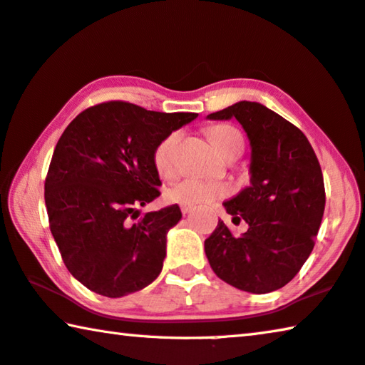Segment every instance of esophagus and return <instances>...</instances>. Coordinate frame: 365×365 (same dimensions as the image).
<instances>
[{
    "label": "esophagus",
    "instance_id": "34e87169",
    "mask_svg": "<svg viewBox=\"0 0 365 365\" xmlns=\"http://www.w3.org/2000/svg\"><path fill=\"white\" fill-rule=\"evenodd\" d=\"M181 212H182V215H187V213L192 212V207H190V205H181Z\"/></svg>",
    "mask_w": 365,
    "mask_h": 365
}]
</instances>
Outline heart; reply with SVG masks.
<instances>
[{
	"instance_id": "1",
	"label": "heart",
	"mask_w": 365,
	"mask_h": 365,
	"mask_svg": "<svg viewBox=\"0 0 365 365\" xmlns=\"http://www.w3.org/2000/svg\"><path fill=\"white\" fill-rule=\"evenodd\" d=\"M208 135L213 142V145L218 148L223 155L235 150L236 147H242V135L236 128L230 124H218L208 129ZM181 140V133L173 130L166 134L153 148L152 160L153 166L161 178H170L175 173V157L178 143ZM231 192L230 186L222 181H208V179L187 178L175 184L166 197L171 202H178L182 205H205L210 202L222 199Z\"/></svg>"
}]
</instances>
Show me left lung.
<instances>
[{
	"instance_id": "1",
	"label": "left lung",
	"mask_w": 365,
	"mask_h": 365,
	"mask_svg": "<svg viewBox=\"0 0 365 365\" xmlns=\"http://www.w3.org/2000/svg\"><path fill=\"white\" fill-rule=\"evenodd\" d=\"M207 118L237 119L250 142V186L223 202L249 230L235 236L218 222L205 239L207 259L217 277L237 289L277 291L309 259L324 217L317 155L301 129L257 101H237Z\"/></svg>"
}]
</instances>
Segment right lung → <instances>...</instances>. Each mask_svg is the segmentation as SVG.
Instances as JSON below:
<instances>
[{
  "label": "right lung",
  "mask_w": 365,
  "mask_h": 365,
  "mask_svg": "<svg viewBox=\"0 0 365 365\" xmlns=\"http://www.w3.org/2000/svg\"><path fill=\"white\" fill-rule=\"evenodd\" d=\"M197 113L148 111L105 101L77 115L56 143L45 179L50 230L71 274L97 294L121 297L158 277L178 205L148 212L160 195L152 153Z\"/></svg>",
  "instance_id": "right-lung-1"
}]
</instances>
